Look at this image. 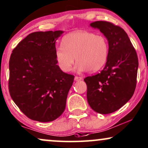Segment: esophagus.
Instances as JSON below:
<instances>
[{"label":"esophagus","mask_w":148,"mask_h":148,"mask_svg":"<svg viewBox=\"0 0 148 148\" xmlns=\"http://www.w3.org/2000/svg\"><path fill=\"white\" fill-rule=\"evenodd\" d=\"M82 80V78L81 77H79V76H75L74 77V81H80Z\"/></svg>","instance_id":"34e87169"}]
</instances>
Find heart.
I'll list each match as a JSON object with an SVG mask.
<instances>
[{"label":"heart","instance_id":"heart-1","mask_svg":"<svg viewBox=\"0 0 148 148\" xmlns=\"http://www.w3.org/2000/svg\"><path fill=\"white\" fill-rule=\"evenodd\" d=\"M61 46L56 47L55 58L64 72L72 70L74 58L78 72H97L106 65L109 55L106 37L85 30L67 34L63 38Z\"/></svg>","mask_w":148,"mask_h":148}]
</instances>
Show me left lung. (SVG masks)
I'll use <instances>...</instances> for the list:
<instances>
[{"label": "left lung", "mask_w": 148, "mask_h": 148, "mask_svg": "<svg viewBox=\"0 0 148 148\" xmlns=\"http://www.w3.org/2000/svg\"><path fill=\"white\" fill-rule=\"evenodd\" d=\"M106 37L109 55L104 68L84 79L87 99L91 108L102 114L120 109L134 94L136 85L138 57L129 37L119 26L107 21L90 23Z\"/></svg>", "instance_id": "left-lung-1"}]
</instances>
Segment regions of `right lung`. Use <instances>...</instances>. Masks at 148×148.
Here are the masks:
<instances>
[{"label": "right lung", "instance_id": "1", "mask_svg": "<svg viewBox=\"0 0 148 148\" xmlns=\"http://www.w3.org/2000/svg\"><path fill=\"white\" fill-rule=\"evenodd\" d=\"M63 33L58 30L29 34L10 56V96L32 120L52 121L65 109L74 76L63 72L55 58V42Z\"/></svg>", "mask_w": 148, "mask_h": 148}]
</instances>
